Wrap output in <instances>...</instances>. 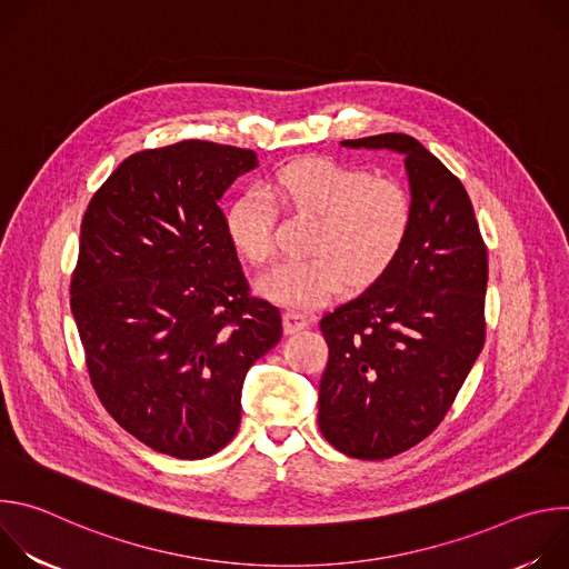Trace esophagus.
Returning a JSON list of instances; mask_svg holds the SVG:
<instances>
[{"label":"esophagus","instance_id":"esophagus-1","mask_svg":"<svg viewBox=\"0 0 569 569\" xmlns=\"http://www.w3.org/2000/svg\"><path fill=\"white\" fill-rule=\"evenodd\" d=\"M308 323H310V317L306 312H301V310H286L283 312V329H286L288 336L303 331Z\"/></svg>","mask_w":569,"mask_h":569}]
</instances>
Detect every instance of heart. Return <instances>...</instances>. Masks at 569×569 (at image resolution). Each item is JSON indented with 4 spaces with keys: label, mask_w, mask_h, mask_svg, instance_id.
Listing matches in <instances>:
<instances>
[{
    "label": "heart",
    "mask_w": 569,
    "mask_h": 569,
    "mask_svg": "<svg viewBox=\"0 0 569 569\" xmlns=\"http://www.w3.org/2000/svg\"><path fill=\"white\" fill-rule=\"evenodd\" d=\"M274 202L315 218L303 261H288L259 288L295 308L329 301L345 283L376 281L400 254L412 227V198L398 180L336 159H299L261 189L240 193L224 213L233 250L254 266L274 257Z\"/></svg>",
    "instance_id": "obj_1"
}]
</instances>
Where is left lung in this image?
I'll return each instance as SVG.
<instances>
[{"label":"left lung","mask_w":569,"mask_h":569,"mask_svg":"<svg viewBox=\"0 0 569 569\" xmlns=\"http://www.w3.org/2000/svg\"><path fill=\"white\" fill-rule=\"evenodd\" d=\"M342 146L400 152L415 213L396 261L319 321V430L349 457L389 459L437 430L472 369L489 259L463 184L423 143L385 132Z\"/></svg>","instance_id":"1"}]
</instances>
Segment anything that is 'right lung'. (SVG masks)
<instances>
[{"instance_id": "1", "label": "right lung", "mask_w": 569, "mask_h": 569, "mask_svg": "<svg viewBox=\"0 0 569 569\" xmlns=\"http://www.w3.org/2000/svg\"><path fill=\"white\" fill-rule=\"evenodd\" d=\"M257 152L187 139L123 159L80 224L71 312L92 385L148 448L204 459L240 423L250 367L281 312L250 297L218 207Z\"/></svg>"}]
</instances>
